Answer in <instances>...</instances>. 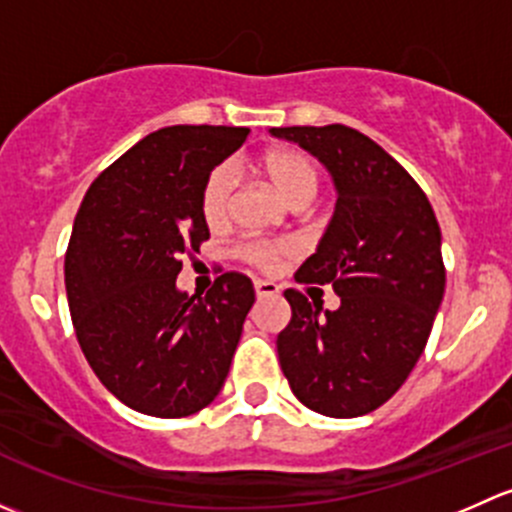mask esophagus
<instances>
[{
	"label": "esophagus",
	"instance_id": "obj_1",
	"mask_svg": "<svg viewBox=\"0 0 512 512\" xmlns=\"http://www.w3.org/2000/svg\"><path fill=\"white\" fill-rule=\"evenodd\" d=\"M255 292L257 297H275L280 292V287L275 282H267V280H255Z\"/></svg>",
	"mask_w": 512,
	"mask_h": 512
}]
</instances>
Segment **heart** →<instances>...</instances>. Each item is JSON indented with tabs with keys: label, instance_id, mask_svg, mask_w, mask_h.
<instances>
[{
	"label": "heart",
	"instance_id": "1",
	"mask_svg": "<svg viewBox=\"0 0 512 512\" xmlns=\"http://www.w3.org/2000/svg\"><path fill=\"white\" fill-rule=\"evenodd\" d=\"M262 170L270 183L280 190L289 205L312 200L319 188V173L307 156L297 151H277L262 160ZM232 190H235V173L227 163L210 170L200 193V210L208 225L225 223L230 215ZM294 247L287 240H252L240 247V255L257 267H275L285 257L292 255Z\"/></svg>",
	"mask_w": 512,
	"mask_h": 512
}]
</instances>
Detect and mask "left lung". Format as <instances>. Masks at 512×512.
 I'll use <instances>...</instances> for the list:
<instances>
[{
  "label": "left lung",
  "mask_w": 512,
  "mask_h": 512,
  "mask_svg": "<svg viewBox=\"0 0 512 512\" xmlns=\"http://www.w3.org/2000/svg\"><path fill=\"white\" fill-rule=\"evenodd\" d=\"M270 133L319 158L337 188L332 220L294 280L332 285L339 307L287 289L280 366L307 409L364 416L401 389L426 347L446 289L441 227L416 180L364 133L342 123Z\"/></svg>",
  "instance_id": "8db88e82"
}]
</instances>
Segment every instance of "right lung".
Here are the masks:
<instances>
[{
	"instance_id": "obj_1",
	"label": "right lung",
	"mask_w": 512,
	"mask_h": 512,
	"mask_svg": "<svg viewBox=\"0 0 512 512\" xmlns=\"http://www.w3.org/2000/svg\"><path fill=\"white\" fill-rule=\"evenodd\" d=\"M250 128L170 126L91 183L66 252V297L86 361L128 409L198 414L223 389L252 282L225 272L205 297L180 292V257L208 240L205 178Z\"/></svg>"
}]
</instances>
